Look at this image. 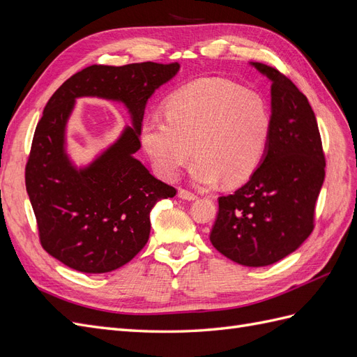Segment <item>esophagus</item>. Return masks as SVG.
Wrapping results in <instances>:
<instances>
[{
  "label": "esophagus",
  "instance_id": "1",
  "mask_svg": "<svg viewBox=\"0 0 357 357\" xmlns=\"http://www.w3.org/2000/svg\"><path fill=\"white\" fill-rule=\"evenodd\" d=\"M178 197L181 199H186V201H195L198 198V195H195V193L188 190V189H180L178 190Z\"/></svg>",
  "mask_w": 357,
  "mask_h": 357
}]
</instances>
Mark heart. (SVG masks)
Wrapping results in <instances>:
<instances>
[{
  "mask_svg": "<svg viewBox=\"0 0 357 357\" xmlns=\"http://www.w3.org/2000/svg\"><path fill=\"white\" fill-rule=\"evenodd\" d=\"M165 109L167 117H150L142 128V144L164 178H176L197 153L190 174L198 185L223 178L228 186H238L262 162L271 112L261 93L205 77L176 91Z\"/></svg>",
  "mask_w": 357,
  "mask_h": 357,
  "instance_id": "heart-1",
  "label": "heart"
}]
</instances>
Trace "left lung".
I'll return each instance as SVG.
<instances>
[{
    "instance_id": "1",
    "label": "left lung",
    "mask_w": 357,
    "mask_h": 357,
    "mask_svg": "<svg viewBox=\"0 0 357 357\" xmlns=\"http://www.w3.org/2000/svg\"><path fill=\"white\" fill-rule=\"evenodd\" d=\"M252 66L273 82L271 132L250 180L219 198L210 241L236 264L266 266L295 252L314 229L326 160L307 96L277 68Z\"/></svg>"
}]
</instances>
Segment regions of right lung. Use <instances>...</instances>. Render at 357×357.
Here are the masks:
<instances>
[{
    "label": "right lung",
    "instance_id": "right-lung-1",
    "mask_svg": "<svg viewBox=\"0 0 357 357\" xmlns=\"http://www.w3.org/2000/svg\"><path fill=\"white\" fill-rule=\"evenodd\" d=\"M178 68V62L91 66L63 82L46 104L32 138L25 185L40 243L63 265L88 274L123 266L149 240L153 205L177 193L134 153L142 147L147 100ZM80 96L123 102L133 128L89 167L77 170L65 153V126Z\"/></svg>",
    "mask_w": 357,
    "mask_h": 357
}]
</instances>
